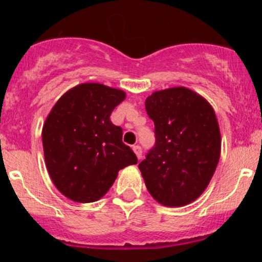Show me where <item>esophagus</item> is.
Masks as SVG:
<instances>
[{"mask_svg":"<svg viewBox=\"0 0 262 262\" xmlns=\"http://www.w3.org/2000/svg\"><path fill=\"white\" fill-rule=\"evenodd\" d=\"M134 151L136 154V156L138 157V160L142 159V148L139 145H135L134 146Z\"/></svg>","mask_w":262,"mask_h":262,"instance_id":"obj_1","label":"esophagus"}]
</instances>
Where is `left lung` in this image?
Here are the masks:
<instances>
[{"label":"left lung","instance_id":"left-lung-1","mask_svg":"<svg viewBox=\"0 0 262 262\" xmlns=\"http://www.w3.org/2000/svg\"><path fill=\"white\" fill-rule=\"evenodd\" d=\"M145 110L155 125V146L138 164L152 198L169 207L194 202L205 191L221 156L212 106L185 87L152 93Z\"/></svg>","mask_w":262,"mask_h":262}]
</instances>
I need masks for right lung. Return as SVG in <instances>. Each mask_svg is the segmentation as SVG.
<instances>
[{
    "mask_svg": "<svg viewBox=\"0 0 262 262\" xmlns=\"http://www.w3.org/2000/svg\"><path fill=\"white\" fill-rule=\"evenodd\" d=\"M125 92L100 83L71 88L52 107L42 127L45 163L57 189L76 203L102 198L118 171L137 163L112 111Z\"/></svg>",
    "mask_w": 262,
    "mask_h": 262,
    "instance_id": "right-lung-1",
    "label": "right lung"
}]
</instances>
